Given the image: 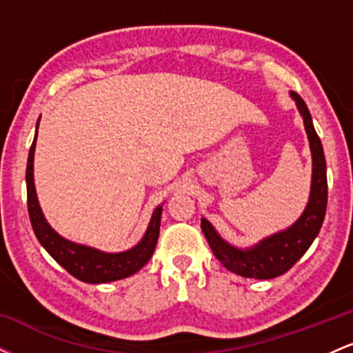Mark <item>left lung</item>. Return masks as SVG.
Returning <instances> with one entry per match:
<instances>
[{
	"label": "left lung",
	"instance_id": "8db88e82",
	"mask_svg": "<svg viewBox=\"0 0 353 353\" xmlns=\"http://www.w3.org/2000/svg\"><path fill=\"white\" fill-rule=\"evenodd\" d=\"M303 117L312 151V189L305 210L297 222L282 232L267 237L261 244L241 250L224 241L209 221L202 219L201 228L210 249L230 272L249 279H274L285 274L317 237L327 210V164L320 137L315 132L309 108L297 92H290Z\"/></svg>",
	"mask_w": 353,
	"mask_h": 353
}]
</instances>
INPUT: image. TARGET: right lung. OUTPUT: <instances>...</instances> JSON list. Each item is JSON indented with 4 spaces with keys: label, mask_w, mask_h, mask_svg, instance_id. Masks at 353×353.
Returning <instances> with one entry per match:
<instances>
[{
    "label": "right lung",
    "mask_w": 353,
    "mask_h": 353,
    "mask_svg": "<svg viewBox=\"0 0 353 353\" xmlns=\"http://www.w3.org/2000/svg\"><path fill=\"white\" fill-rule=\"evenodd\" d=\"M39 123V121H38ZM36 136H38V125H36ZM36 136L31 144L30 154H28L26 165V190H28V212L33 230L38 237L39 244L48 250V254L54 259L61 267L70 272L72 277L86 283H104L125 279L129 275L136 274L148 264L156 249L157 239H159L161 212L163 208L154 210L151 217V224L145 230L143 241L131 250L119 254H106L101 250L91 249V247L74 244L66 241L48 225L46 219L43 217L41 208L36 197L34 181H33V159L36 148Z\"/></svg>",
    "instance_id": "1"
}]
</instances>
